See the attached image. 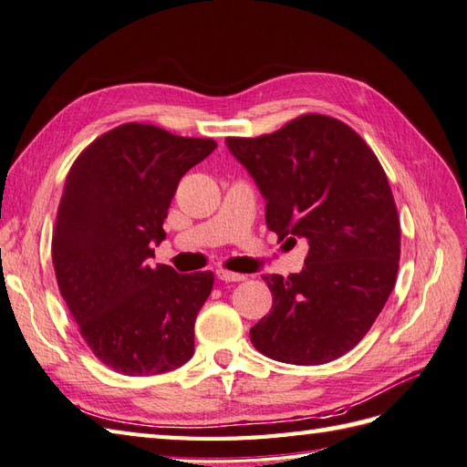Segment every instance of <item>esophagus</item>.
<instances>
[{
  "label": "esophagus",
  "mask_w": 467,
  "mask_h": 467,
  "mask_svg": "<svg viewBox=\"0 0 467 467\" xmlns=\"http://www.w3.org/2000/svg\"><path fill=\"white\" fill-rule=\"evenodd\" d=\"M216 276H218L220 280H223V282H242V280H245V278H247L245 275L223 271V268H218V271H216Z\"/></svg>",
  "instance_id": "34e87169"
}]
</instances>
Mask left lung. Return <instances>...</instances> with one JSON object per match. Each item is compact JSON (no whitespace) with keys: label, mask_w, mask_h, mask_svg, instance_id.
Returning <instances> with one entry per match:
<instances>
[{"label":"left lung","mask_w":467,"mask_h":467,"mask_svg":"<svg viewBox=\"0 0 467 467\" xmlns=\"http://www.w3.org/2000/svg\"><path fill=\"white\" fill-rule=\"evenodd\" d=\"M257 182L265 222L309 249L298 275H265L273 309L251 327L265 357L298 366L355 348L386 306L400 268V218L374 151L345 122L304 115L273 134L225 138Z\"/></svg>","instance_id":"left-lung-1"}]
</instances>
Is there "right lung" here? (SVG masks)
Wrapping results in <instances>:
<instances>
[{"mask_svg":"<svg viewBox=\"0 0 467 467\" xmlns=\"http://www.w3.org/2000/svg\"><path fill=\"white\" fill-rule=\"evenodd\" d=\"M216 150L129 122L97 138L66 177L52 237L62 298L93 355L126 376L175 370L194 352V321L214 275L151 266L181 177Z\"/></svg>","mask_w":467,"mask_h":467,"instance_id":"1","label":"right lung"}]
</instances>
